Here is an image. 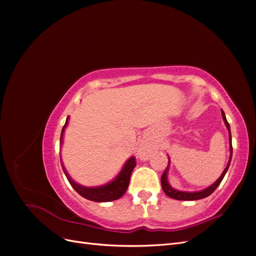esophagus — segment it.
Instances as JSON below:
<instances>
[{
	"mask_svg": "<svg viewBox=\"0 0 256 256\" xmlns=\"http://www.w3.org/2000/svg\"><path fill=\"white\" fill-rule=\"evenodd\" d=\"M138 158L142 159V160H146V159H148V157H150V152L147 150L145 147H142V148L138 152Z\"/></svg>",
	"mask_w": 256,
	"mask_h": 256,
	"instance_id": "esophagus-1",
	"label": "esophagus"
}]
</instances>
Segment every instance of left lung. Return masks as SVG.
Returning <instances> with one entry per match:
<instances>
[{"instance_id": "8db88e82", "label": "left lung", "mask_w": 256, "mask_h": 256, "mask_svg": "<svg viewBox=\"0 0 256 256\" xmlns=\"http://www.w3.org/2000/svg\"><path fill=\"white\" fill-rule=\"evenodd\" d=\"M222 118H223V120L224 122H226V128L228 130V136H230V161L228 164L226 166V168H224L223 173L221 174V176L218 178V180H216L214 184H212L210 187H208L207 189L203 190V191H198V192H182V191H177L173 188H171V186L168 184V180H166V174H168V164L166 168V171L164 172V174H162L161 176V186H162V189H164V193L170 196L174 200H200V198H207L208 196H210L212 193L218 188V186L220 184V182H222L224 175H226V173L228 172V166H230V160H232V154H233V146H232V136H230V124L226 120V114H224V112L222 111ZM168 164H170V160H168Z\"/></svg>"}]
</instances>
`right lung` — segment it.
<instances>
[{"mask_svg": "<svg viewBox=\"0 0 256 256\" xmlns=\"http://www.w3.org/2000/svg\"><path fill=\"white\" fill-rule=\"evenodd\" d=\"M67 122H68V118L66 120L63 129H62L60 141H62V138H63V132L67 125ZM136 166V158L131 157L130 159H128L126 164L124 166L118 176L116 177L112 182L102 186V187H96V188L83 187V186H80L76 182H74L67 174L65 168L63 166H63V171L67 177L69 184L72 186V188L78 192L81 196L88 198L90 200H94V202H111V200H115L122 198L124 196V193L126 192L129 186L131 173H132V170Z\"/></svg>", "mask_w": 256, "mask_h": 256, "instance_id": "1", "label": "right lung"}]
</instances>
